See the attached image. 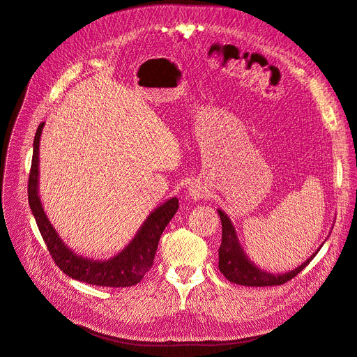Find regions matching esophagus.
<instances>
[{"label": "esophagus", "mask_w": 357, "mask_h": 357, "mask_svg": "<svg viewBox=\"0 0 357 357\" xmlns=\"http://www.w3.org/2000/svg\"><path fill=\"white\" fill-rule=\"evenodd\" d=\"M188 195H190L191 199L197 200V199L205 197V191H203V188H202L199 184H192V185L190 187V190H188Z\"/></svg>", "instance_id": "obj_1"}]
</instances>
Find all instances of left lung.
Returning <instances> with one entry per match:
<instances>
[{
    "instance_id": "8db88e82",
    "label": "left lung",
    "mask_w": 357,
    "mask_h": 357,
    "mask_svg": "<svg viewBox=\"0 0 357 357\" xmlns=\"http://www.w3.org/2000/svg\"><path fill=\"white\" fill-rule=\"evenodd\" d=\"M218 215L221 218L222 226V238L221 245L218 250V268L221 273L226 277L230 282L239 284V286H250V287H266V286H281L286 284L291 278L296 277L299 272L307 268V264L314 259L312 257L305 261L302 266L294 269L289 273L284 275H272L268 272H263L261 269L256 268L254 264L245 257L242 248L239 247V242L236 238V231L233 229L230 220L222 211H218Z\"/></svg>"
}]
</instances>
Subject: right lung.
<instances>
[{
	"mask_svg": "<svg viewBox=\"0 0 357 357\" xmlns=\"http://www.w3.org/2000/svg\"><path fill=\"white\" fill-rule=\"evenodd\" d=\"M43 122L38 126L34 137V151L31 170L28 178V202L31 208L37 227L42 233V238L50 252V257L56 266L68 277L77 281L101 287H130L136 286L142 281L146 272L154 264L155 251L160 238L165 231L169 221L175 215L179 205L178 199L173 197L165 205L157 208L151 213L144 226L139 230L136 238L131 241L130 245L122 250L118 256L105 261L88 260L79 257L71 250H68L64 242L56 235L54 227L50 226L46 213L40 203L37 184H38V144L40 135L43 130Z\"/></svg>",
	"mask_w": 357,
	"mask_h": 357,
	"instance_id": "1",
	"label": "right lung"
}]
</instances>
